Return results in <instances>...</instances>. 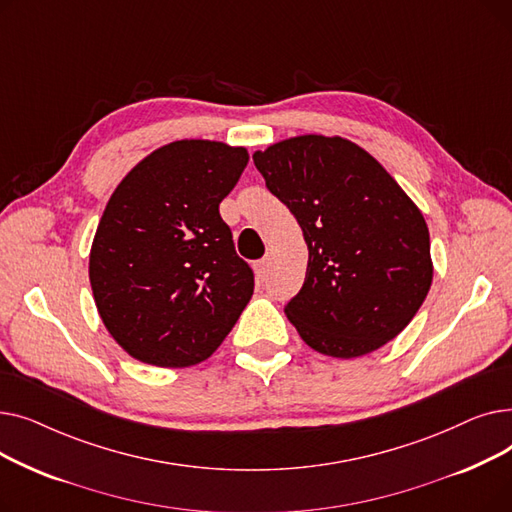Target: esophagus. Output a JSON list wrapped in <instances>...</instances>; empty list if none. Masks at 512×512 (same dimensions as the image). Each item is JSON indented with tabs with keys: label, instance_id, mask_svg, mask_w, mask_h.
<instances>
[{
	"label": "esophagus",
	"instance_id": "34e87169",
	"mask_svg": "<svg viewBox=\"0 0 512 512\" xmlns=\"http://www.w3.org/2000/svg\"><path fill=\"white\" fill-rule=\"evenodd\" d=\"M270 270H272V259H270V257H265V259L257 261L255 272H257V278H259V280H267V276H270Z\"/></svg>",
	"mask_w": 512,
	"mask_h": 512
}]
</instances>
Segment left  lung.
<instances>
[{"mask_svg":"<svg viewBox=\"0 0 512 512\" xmlns=\"http://www.w3.org/2000/svg\"><path fill=\"white\" fill-rule=\"evenodd\" d=\"M253 159L309 249L305 284L284 307L301 338L336 359L396 338L434 278L419 207L378 159L342 137L303 134Z\"/></svg>","mask_w":512,"mask_h":512,"instance_id":"obj_1","label":"left lung"}]
</instances>
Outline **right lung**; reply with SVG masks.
Segmentation results:
<instances>
[{
    "mask_svg": "<svg viewBox=\"0 0 512 512\" xmlns=\"http://www.w3.org/2000/svg\"><path fill=\"white\" fill-rule=\"evenodd\" d=\"M249 164L245 147L184 139L149 153L99 220L89 280L124 351L155 367L205 361L253 297V272L220 215Z\"/></svg>",
    "mask_w": 512,
    "mask_h": 512,
    "instance_id": "right-lung-1",
    "label": "right lung"
}]
</instances>
